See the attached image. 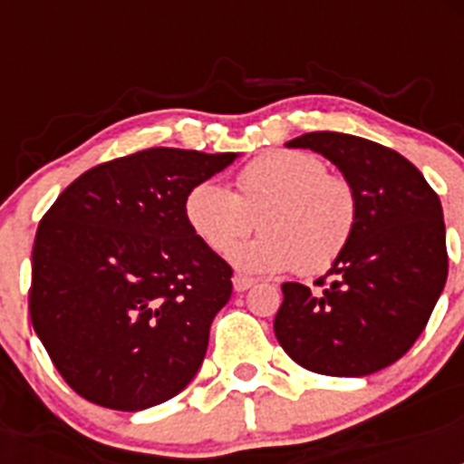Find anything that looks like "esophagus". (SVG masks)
I'll use <instances>...</instances> for the list:
<instances>
[{"mask_svg": "<svg viewBox=\"0 0 464 464\" xmlns=\"http://www.w3.org/2000/svg\"><path fill=\"white\" fill-rule=\"evenodd\" d=\"M253 283L256 281H253L251 276H244V274H235V276H232V285H235L237 293H244V290H248Z\"/></svg>", "mask_w": 464, "mask_h": 464, "instance_id": "esophagus-1", "label": "esophagus"}]
</instances>
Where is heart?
<instances>
[{
	"instance_id": "heart-1",
	"label": "heart",
	"mask_w": 464,
	"mask_h": 464,
	"mask_svg": "<svg viewBox=\"0 0 464 464\" xmlns=\"http://www.w3.org/2000/svg\"><path fill=\"white\" fill-rule=\"evenodd\" d=\"M237 192L199 181L186 192L183 218L208 251L225 256L253 227L262 235L232 253L244 272L297 267L321 274L346 253L358 229L360 199L346 176L306 150H269L241 167ZM258 220L256 221L255 218Z\"/></svg>"
}]
</instances>
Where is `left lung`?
<instances>
[{"instance_id": "1", "label": "left lung", "mask_w": 464, "mask_h": 464, "mask_svg": "<svg viewBox=\"0 0 464 464\" xmlns=\"http://www.w3.org/2000/svg\"><path fill=\"white\" fill-rule=\"evenodd\" d=\"M288 146L339 167L358 192L360 220L315 293L283 283L276 339L315 374H374L413 346L444 290L449 253L440 197L404 155L370 139L309 132Z\"/></svg>"}]
</instances>
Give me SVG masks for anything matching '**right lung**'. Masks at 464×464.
<instances>
[{
  "instance_id": "right-lung-1",
  "label": "right lung",
  "mask_w": 464,
  "mask_h": 464,
  "mask_svg": "<svg viewBox=\"0 0 464 464\" xmlns=\"http://www.w3.org/2000/svg\"><path fill=\"white\" fill-rule=\"evenodd\" d=\"M237 153L146 149L81 174L41 218L30 318L55 370L92 404L141 411L197 374L232 267L183 218L195 183Z\"/></svg>"
}]
</instances>
